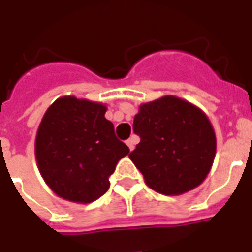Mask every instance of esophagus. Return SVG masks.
<instances>
[{"mask_svg":"<svg viewBox=\"0 0 252 252\" xmlns=\"http://www.w3.org/2000/svg\"><path fill=\"white\" fill-rule=\"evenodd\" d=\"M136 143H137V137L136 136H132L129 137L128 140H126V146H128V148L129 150H135V146H136Z\"/></svg>","mask_w":252,"mask_h":252,"instance_id":"1","label":"esophagus"}]
</instances>
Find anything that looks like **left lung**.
I'll use <instances>...</instances> for the list:
<instances>
[{"label":"left lung","mask_w":252,"mask_h":252,"mask_svg":"<svg viewBox=\"0 0 252 252\" xmlns=\"http://www.w3.org/2000/svg\"><path fill=\"white\" fill-rule=\"evenodd\" d=\"M133 131L140 143L129 154L148 188L181 195L200 186L216 155V133L204 110L175 95L139 106Z\"/></svg>","instance_id":"1"}]
</instances>
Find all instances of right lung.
Segmentation results:
<instances>
[{
    "label": "right lung",
    "instance_id": "right-lung-1",
    "mask_svg": "<svg viewBox=\"0 0 252 252\" xmlns=\"http://www.w3.org/2000/svg\"><path fill=\"white\" fill-rule=\"evenodd\" d=\"M105 112L102 102L63 95L41 119L36 163L47 186L63 200L90 204L99 198L117 162L129 153Z\"/></svg>",
    "mask_w": 252,
    "mask_h": 252
}]
</instances>
